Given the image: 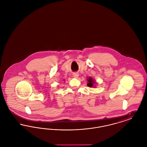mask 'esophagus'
<instances>
[{"label":"esophagus","mask_w":147,"mask_h":147,"mask_svg":"<svg viewBox=\"0 0 147 147\" xmlns=\"http://www.w3.org/2000/svg\"><path fill=\"white\" fill-rule=\"evenodd\" d=\"M73 75V77H74V78H77L78 76H79V74L78 73H76V72L74 73Z\"/></svg>","instance_id":"1"}]
</instances>
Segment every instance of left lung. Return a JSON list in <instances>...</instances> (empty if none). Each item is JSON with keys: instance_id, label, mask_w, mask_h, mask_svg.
Wrapping results in <instances>:
<instances>
[{"instance_id": "left-lung-1", "label": "left lung", "mask_w": 147, "mask_h": 147, "mask_svg": "<svg viewBox=\"0 0 147 147\" xmlns=\"http://www.w3.org/2000/svg\"><path fill=\"white\" fill-rule=\"evenodd\" d=\"M88 83L87 84V85L90 88L92 87L93 84L95 83V82L93 80V79L91 78V77L89 79H88Z\"/></svg>"}]
</instances>
